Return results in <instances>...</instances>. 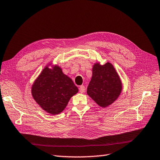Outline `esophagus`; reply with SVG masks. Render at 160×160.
<instances>
[{
  "label": "esophagus",
  "mask_w": 160,
  "mask_h": 160,
  "mask_svg": "<svg viewBox=\"0 0 160 160\" xmlns=\"http://www.w3.org/2000/svg\"><path fill=\"white\" fill-rule=\"evenodd\" d=\"M79 91H80V93H84L85 92V87H84V86H83V85L80 86L79 87Z\"/></svg>",
  "instance_id": "34e87169"
}]
</instances>
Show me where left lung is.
I'll return each instance as SVG.
<instances>
[{
  "label": "left lung",
  "instance_id": "obj_1",
  "mask_svg": "<svg viewBox=\"0 0 160 160\" xmlns=\"http://www.w3.org/2000/svg\"><path fill=\"white\" fill-rule=\"evenodd\" d=\"M121 90V81L113 65L109 62L93 65L87 93L99 106L105 108L113 103L120 95Z\"/></svg>",
  "mask_w": 160,
  "mask_h": 160
}]
</instances>
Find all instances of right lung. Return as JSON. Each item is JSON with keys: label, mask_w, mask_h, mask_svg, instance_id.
<instances>
[{"label": "right lung", "mask_w": 160, "mask_h": 160, "mask_svg": "<svg viewBox=\"0 0 160 160\" xmlns=\"http://www.w3.org/2000/svg\"><path fill=\"white\" fill-rule=\"evenodd\" d=\"M78 92V88L72 80L57 66L52 69L46 67L35 81L32 89L35 102L52 115L61 113L70 98Z\"/></svg>", "instance_id": "add662e5"}]
</instances>
